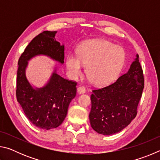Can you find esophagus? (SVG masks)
Listing matches in <instances>:
<instances>
[{"instance_id": "34e87169", "label": "esophagus", "mask_w": 160, "mask_h": 160, "mask_svg": "<svg viewBox=\"0 0 160 160\" xmlns=\"http://www.w3.org/2000/svg\"><path fill=\"white\" fill-rule=\"evenodd\" d=\"M78 92L79 94L85 93V88L83 86H79L78 88Z\"/></svg>"}]
</instances>
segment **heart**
<instances>
[{"label":"heart","mask_w":160,"mask_h":160,"mask_svg":"<svg viewBox=\"0 0 160 160\" xmlns=\"http://www.w3.org/2000/svg\"><path fill=\"white\" fill-rule=\"evenodd\" d=\"M125 62L123 48L108 40L86 42L78 48V56L68 54L66 67L72 78L81 74L82 66H87L86 74L93 85L102 86L114 80L120 74Z\"/></svg>","instance_id":"1"}]
</instances>
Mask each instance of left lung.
I'll return each instance as SVG.
<instances>
[{"instance_id":"1","label":"left lung","mask_w":160,"mask_h":160,"mask_svg":"<svg viewBox=\"0 0 160 160\" xmlns=\"http://www.w3.org/2000/svg\"><path fill=\"white\" fill-rule=\"evenodd\" d=\"M128 72L109 85L94 89L89 115L92 128L102 135L121 131L135 118L144 88V75L137 54Z\"/></svg>"}]
</instances>
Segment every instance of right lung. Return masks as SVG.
I'll list each match as a JSON object with an SVG mask.
<instances>
[{
  "instance_id": "add662e5",
  "label": "right lung",
  "mask_w": 160,
  "mask_h": 160,
  "mask_svg": "<svg viewBox=\"0 0 160 160\" xmlns=\"http://www.w3.org/2000/svg\"><path fill=\"white\" fill-rule=\"evenodd\" d=\"M57 32L44 31L27 46L18 61L16 97L30 122L38 128L50 130L63 123L70 102L76 95L77 82L64 79L54 72L44 88L34 90L25 76L28 61L44 54L63 63L64 46L56 42Z\"/></svg>"
}]
</instances>
